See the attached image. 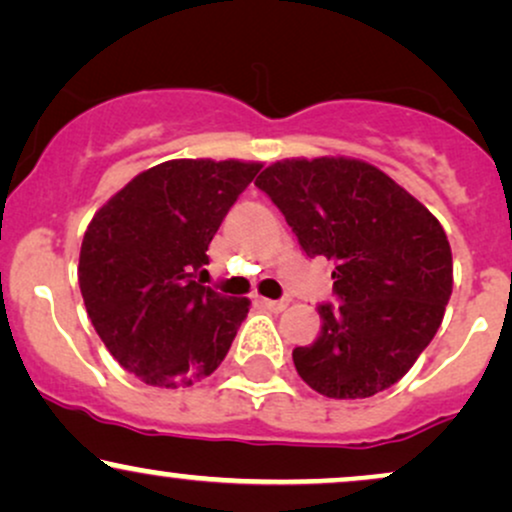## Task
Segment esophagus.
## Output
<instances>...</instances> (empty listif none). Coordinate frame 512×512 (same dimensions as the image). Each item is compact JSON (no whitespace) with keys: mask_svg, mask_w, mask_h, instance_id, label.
<instances>
[{"mask_svg":"<svg viewBox=\"0 0 512 512\" xmlns=\"http://www.w3.org/2000/svg\"><path fill=\"white\" fill-rule=\"evenodd\" d=\"M257 303H260L262 307H267V310H274V312H281V310H286V307H288V300H269V298H260V300H257Z\"/></svg>","mask_w":512,"mask_h":512,"instance_id":"1","label":"esophagus"}]
</instances>
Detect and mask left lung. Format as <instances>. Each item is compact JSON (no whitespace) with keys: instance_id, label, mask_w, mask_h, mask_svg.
Wrapping results in <instances>:
<instances>
[{"instance_id":"8db88e82","label":"left lung","mask_w":512,"mask_h":512,"mask_svg":"<svg viewBox=\"0 0 512 512\" xmlns=\"http://www.w3.org/2000/svg\"><path fill=\"white\" fill-rule=\"evenodd\" d=\"M307 257L322 255L338 305L293 350L298 374L326 398H369L408 374L441 326L453 255L439 219L377 166L350 157L281 159L257 176Z\"/></svg>"}]
</instances>
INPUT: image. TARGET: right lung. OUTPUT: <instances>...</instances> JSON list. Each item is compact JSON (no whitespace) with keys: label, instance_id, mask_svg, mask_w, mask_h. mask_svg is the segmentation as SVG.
Returning a JSON list of instances; mask_svg holds the SVG:
<instances>
[{"label":"right lung","instance_id":"right-lung-1","mask_svg":"<svg viewBox=\"0 0 512 512\" xmlns=\"http://www.w3.org/2000/svg\"><path fill=\"white\" fill-rule=\"evenodd\" d=\"M260 169L169 159L126 183L88 224L78 260L85 310L114 360L145 384L193 386L229 353L250 300L193 279Z\"/></svg>","mask_w":512,"mask_h":512}]
</instances>
